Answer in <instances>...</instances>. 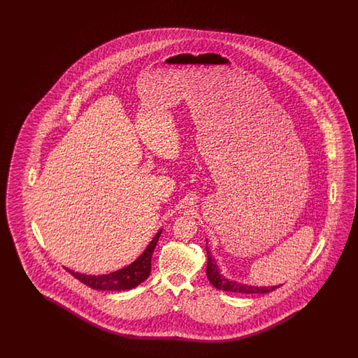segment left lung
I'll list each match as a JSON object with an SVG mask.
<instances>
[{
	"label": "left lung",
	"mask_w": 358,
	"mask_h": 358,
	"mask_svg": "<svg viewBox=\"0 0 358 358\" xmlns=\"http://www.w3.org/2000/svg\"><path fill=\"white\" fill-rule=\"evenodd\" d=\"M206 252H207V268H206V275L208 278L210 282L213 284L216 289L225 290V292H234V293H241V294H265L270 293L273 290L282 287V285H274V287H255V285H247V284H241V282L229 280L220 274L217 265L213 259L211 253L208 251V247L206 245Z\"/></svg>",
	"instance_id": "left-lung-1"
}]
</instances>
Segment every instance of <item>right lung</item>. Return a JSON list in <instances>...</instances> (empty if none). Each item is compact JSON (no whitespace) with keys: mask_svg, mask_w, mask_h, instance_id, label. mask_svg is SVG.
<instances>
[{"mask_svg":"<svg viewBox=\"0 0 358 358\" xmlns=\"http://www.w3.org/2000/svg\"><path fill=\"white\" fill-rule=\"evenodd\" d=\"M162 230H160L145 252L138 257L129 266L120 268L114 273L103 275H84L74 273L66 268V271L76 278L79 282L97 290H128L136 288L141 282H145L151 273V259H152L155 247L159 242Z\"/></svg>","mask_w":358,"mask_h":358,"instance_id":"right-lung-1","label":"right lung"}]
</instances>
